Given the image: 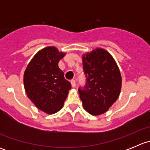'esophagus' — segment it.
<instances>
[{"label":"esophagus","instance_id":"obj_1","mask_svg":"<svg viewBox=\"0 0 150 150\" xmlns=\"http://www.w3.org/2000/svg\"><path fill=\"white\" fill-rule=\"evenodd\" d=\"M70 82H71V84H72V87H75V86H76V83H75V80H71Z\"/></svg>","mask_w":150,"mask_h":150}]
</instances>
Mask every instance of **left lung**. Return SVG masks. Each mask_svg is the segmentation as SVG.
Segmentation results:
<instances>
[{"instance_id": "left-lung-1", "label": "left lung", "mask_w": 150, "mask_h": 150, "mask_svg": "<svg viewBox=\"0 0 150 150\" xmlns=\"http://www.w3.org/2000/svg\"><path fill=\"white\" fill-rule=\"evenodd\" d=\"M86 83L78 88L85 110L93 115L102 114L117 100L121 75L112 56L96 48L83 57Z\"/></svg>"}]
</instances>
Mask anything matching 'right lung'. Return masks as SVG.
Returning a JSON list of instances; mask_svg holds the SVG:
<instances>
[{"label":"right lung","instance_id":"right-lung-1","mask_svg":"<svg viewBox=\"0 0 150 150\" xmlns=\"http://www.w3.org/2000/svg\"><path fill=\"white\" fill-rule=\"evenodd\" d=\"M64 54L55 47L39 51L29 63L24 75V84L29 99L42 111L53 114L63 107L71 89L58 63Z\"/></svg>","mask_w":150,"mask_h":150}]
</instances>
